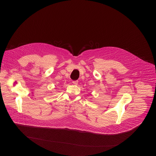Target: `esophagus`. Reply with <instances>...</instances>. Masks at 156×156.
Returning <instances> with one entry per match:
<instances>
[{"label": "esophagus", "instance_id": "obj_1", "mask_svg": "<svg viewBox=\"0 0 156 156\" xmlns=\"http://www.w3.org/2000/svg\"><path fill=\"white\" fill-rule=\"evenodd\" d=\"M73 84H75V85H77L78 83V81L77 80L73 81Z\"/></svg>", "mask_w": 156, "mask_h": 156}]
</instances>
